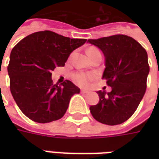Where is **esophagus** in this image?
Here are the masks:
<instances>
[{"label": "esophagus", "mask_w": 159, "mask_h": 159, "mask_svg": "<svg viewBox=\"0 0 159 159\" xmlns=\"http://www.w3.org/2000/svg\"><path fill=\"white\" fill-rule=\"evenodd\" d=\"M81 93L84 94V93H88V91H87V90H84V89H81Z\"/></svg>", "instance_id": "1"}]
</instances>
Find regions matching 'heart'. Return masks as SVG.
Wrapping results in <instances>:
<instances>
[{"label": "heart", "mask_w": 159, "mask_h": 159, "mask_svg": "<svg viewBox=\"0 0 159 159\" xmlns=\"http://www.w3.org/2000/svg\"><path fill=\"white\" fill-rule=\"evenodd\" d=\"M99 51L98 49L94 48H90L88 50V53L89 56H91L94 52ZM72 80L74 81V83L77 84L78 86L81 87H87L89 85V82H91L92 80L95 77L94 74L93 73H88V72H82V71H78V72L73 73L72 76Z\"/></svg>", "instance_id": "b5f03b06"}]
</instances>
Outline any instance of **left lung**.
<instances>
[{
    "label": "left lung",
    "instance_id": "8db88e82",
    "mask_svg": "<svg viewBox=\"0 0 159 159\" xmlns=\"http://www.w3.org/2000/svg\"><path fill=\"white\" fill-rule=\"evenodd\" d=\"M103 52L106 69L102 78L111 91H98L100 101L90 107L95 120L107 125L124 123L136 111L142 100L149 73L146 49L125 35L88 40Z\"/></svg>",
    "mask_w": 159,
    "mask_h": 159
}]
</instances>
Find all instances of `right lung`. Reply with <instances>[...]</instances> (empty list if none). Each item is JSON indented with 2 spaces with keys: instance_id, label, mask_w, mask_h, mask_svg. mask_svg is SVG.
I'll list each match as a JSON object with an SVG mask.
<instances>
[{
  "instance_id": "1",
  "label": "right lung",
  "mask_w": 159,
  "mask_h": 159,
  "mask_svg": "<svg viewBox=\"0 0 159 159\" xmlns=\"http://www.w3.org/2000/svg\"><path fill=\"white\" fill-rule=\"evenodd\" d=\"M86 41L44 30L27 36L12 48L7 66L10 90L26 117L46 123L65 115L70 98L80 89L69 80L53 84L51 71L65 66L70 52Z\"/></svg>"
}]
</instances>
